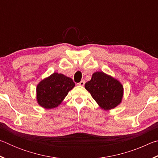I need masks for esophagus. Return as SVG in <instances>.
<instances>
[{"label":"esophagus","instance_id":"1","mask_svg":"<svg viewBox=\"0 0 158 158\" xmlns=\"http://www.w3.org/2000/svg\"><path fill=\"white\" fill-rule=\"evenodd\" d=\"M84 84H85V81H84V80H81V81H80L79 83H78V84H77V85H81V86H84Z\"/></svg>","mask_w":158,"mask_h":158}]
</instances>
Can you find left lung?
<instances>
[{
	"label": "left lung",
	"instance_id": "obj_1",
	"mask_svg": "<svg viewBox=\"0 0 158 158\" xmlns=\"http://www.w3.org/2000/svg\"><path fill=\"white\" fill-rule=\"evenodd\" d=\"M85 89L105 110L117 106L123 96V86L120 81L103 72L93 73L90 81L85 84Z\"/></svg>",
	"mask_w": 158,
	"mask_h": 158
}]
</instances>
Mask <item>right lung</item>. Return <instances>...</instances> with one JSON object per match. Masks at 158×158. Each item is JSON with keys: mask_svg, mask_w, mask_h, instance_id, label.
<instances>
[{"mask_svg": "<svg viewBox=\"0 0 158 158\" xmlns=\"http://www.w3.org/2000/svg\"><path fill=\"white\" fill-rule=\"evenodd\" d=\"M75 85L73 80L63 74L53 73L37 85V101L42 107L58 106Z\"/></svg>", "mask_w": 158, "mask_h": 158, "instance_id": "add662e5", "label": "right lung"}]
</instances>
